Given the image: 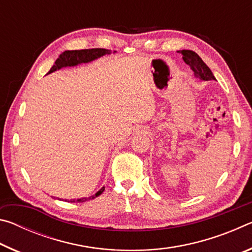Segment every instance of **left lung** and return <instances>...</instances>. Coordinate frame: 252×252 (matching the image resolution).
<instances>
[{"instance_id":"obj_1","label":"left lung","mask_w":252,"mask_h":252,"mask_svg":"<svg viewBox=\"0 0 252 252\" xmlns=\"http://www.w3.org/2000/svg\"><path fill=\"white\" fill-rule=\"evenodd\" d=\"M182 59L190 69L193 71L194 76L202 81H210L216 80L215 75L212 74L211 70L209 69L208 65L202 61V59L199 55L191 50H182L181 52Z\"/></svg>"}]
</instances>
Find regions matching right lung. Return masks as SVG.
Here are the masks:
<instances>
[{"mask_svg":"<svg viewBox=\"0 0 252 252\" xmlns=\"http://www.w3.org/2000/svg\"><path fill=\"white\" fill-rule=\"evenodd\" d=\"M117 51H114L113 53H116ZM105 54H111V50H106V49H87V50H72V51H64L62 54H60V57L57 59L54 65L51 67V70L49 71V73H52V72L62 69V67L65 66H75L78 64H81V63H88L91 61H94V60L99 59L101 57H103ZM104 191V187H102L101 189L97 191L95 194L91 195L89 198H81V199H71V200H66L67 202H84L88 201V200H92L103 192Z\"/></svg>","mask_w":252,"mask_h":252,"instance_id":"obj_1","label":"right lung"}]
</instances>
